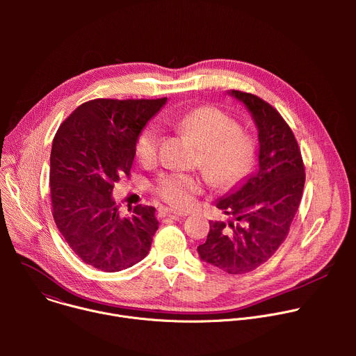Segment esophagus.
I'll list each match as a JSON object with an SVG mask.
<instances>
[{
	"label": "esophagus",
	"mask_w": 356,
	"mask_h": 356,
	"mask_svg": "<svg viewBox=\"0 0 356 356\" xmlns=\"http://www.w3.org/2000/svg\"><path fill=\"white\" fill-rule=\"evenodd\" d=\"M159 216L161 217H169V218H173V220H177V218L183 217L181 213H177L176 210H172V209H168V207H161L159 209Z\"/></svg>",
	"instance_id": "esophagus-1"
}]
</instances>
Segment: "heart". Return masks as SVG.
Segmentation results:
<instances>
[{"mask_svg":"<svg viewBox=\"0 0 356 356\" xmlns=\"http://www.w3.org/2000/svg\"><path fill=\"white\" fill-rule=\"evenodd\" d=\"M173 127L193 138L200 147L201 169L220 188H231L242 183L257 166L259 149L252 135L241 131L239 122L216 107H200L177 117H166ZM161 136L155 127H145L135 143V156L149 165L158 156ZM202 181L197 176L172 173L161 176L155 194L175 209L187 207L201 191Z\"/></svg>","mask_w":356,"mask_h":356,"instance_id":"heart-1","label":"heart"}]
</instances>
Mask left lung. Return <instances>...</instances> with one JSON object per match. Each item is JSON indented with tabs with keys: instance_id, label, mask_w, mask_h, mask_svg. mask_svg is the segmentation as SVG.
I'll return each instance as SVG.
<instances>
[{
	"instance_id": "obj_1",
	"label": "left lung",
	"mask_w": 356,
	"mask_h": 356,
	"mask_svg": "<svg viewBox=\"0 0 356 356\" xmlns=\"http://www.w3.org/2000/svg\"><path fill=\"white\" fill-rule=\"evenodd\" d=\"M259 131V169L245 184L222 197L217 207L232 221L210 222L198 245L201 261L242 275L264 265L284 242L302 197L306 172L297 139L280 113L261 97L232 90Z\"/></svg>"
}]
</instances>
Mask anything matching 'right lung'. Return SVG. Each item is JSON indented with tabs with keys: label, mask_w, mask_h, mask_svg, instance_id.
I'll use <instances>...</instances> for the list:
<instances>
[{
	"label": "right lung",
	"mask_w": 356,
	"mask_h": 356,
	"mask_svg": "<svg viewBox=\"0 0 356 356\" xmlns=\"http://www.w3.org/2000/svg\"><path fill=\"white\" fill-rule=\"evenodd\" d=\"M166 99H90L54 138L52 214L72 250L95 269L120 272L140 262L159 228L155 207L139 204L122 217L111 193L131 175L136 138Z\"/></svg>",
	"instance_id": "1"
}]
</instances>
